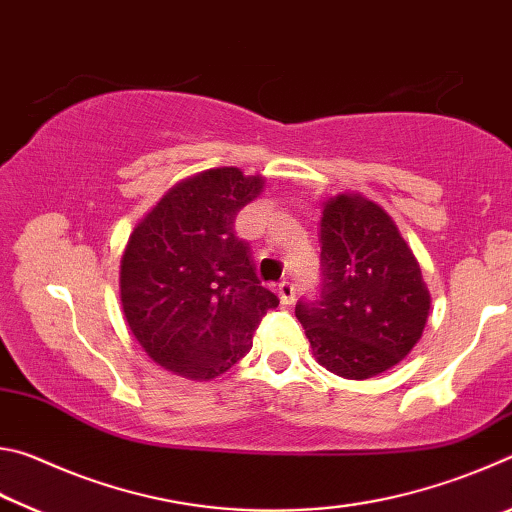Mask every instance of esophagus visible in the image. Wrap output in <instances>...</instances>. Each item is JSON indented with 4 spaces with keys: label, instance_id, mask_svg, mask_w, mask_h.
Returning <instances> with one entry per match:
<instances>
[{
    "label": "esophagus",
    "instance_id": "esophagus-1",
    "mask_svg": "<svg viewBox=\"0 0 512 512\" xmlns=\"http://www.w3.org/2000/svg\"><path fill=\"white\" fill-rule=\"evenodd\" d=\"M277 296H280V302L282 305H291L293 298H296V287H293L291 282H280L277 284Z\"/></svg>",
    "mask_w": 512,
    "mask_h": 512
}]
</instances>
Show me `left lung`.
<instances>
[{"instance_id":"1","label":"left lung","mask_w":512,"mask_h":512,"mask_svg":"<svg viewBox=\"0 0 512 512\" xmlns=\"http://www.w3.org/2000/svg\"><path fill=\"white\" fill-rule=\"evenodd\" d=\"M320 273V296L296 305L320 366L345 379H368L420 341L431 296L418 259L377 203L361 194L325 203Z\"/></svg>"}]
</instances>
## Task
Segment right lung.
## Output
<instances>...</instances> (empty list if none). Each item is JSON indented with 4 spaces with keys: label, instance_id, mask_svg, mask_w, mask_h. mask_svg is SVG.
Here are the masks:
<instances>
[{
    "label": "right lung",
    "instance_id": "obj_1",
    "mask_svg": "<svg viewBox=\"0 0 512 512\" xmlns=\"http://www.w3.org/2000/svg\"><path fill=\"white\" fill-rule=\"evenodd\" d=\"M262 189V176L237 167L203 171L171 187L128 237L121 307L162 368L198 381L223 375L253 348L266 311L280 305L235 235L239 210Z\"/></svg>",
    "mask_w": 512,
    "mask_h": 512
}]
</instances>
